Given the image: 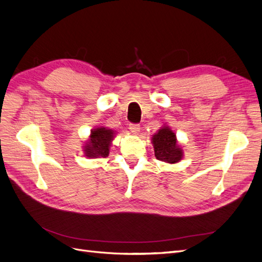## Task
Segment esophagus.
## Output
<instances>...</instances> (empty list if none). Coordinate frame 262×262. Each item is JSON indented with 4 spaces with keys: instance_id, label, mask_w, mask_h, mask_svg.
Wrapping results in <instances>:
<instances>
[{
    "instance_id": "1",
    "label": "esophagus",
    "mask_w": 262,
    "mask_h": 262,
    "mask_svg": "<svg viewBox=\"0 0 262 262\" xmlns=\"http://www.w3.org/2000/svg\"><path fill=\"white\" fill-rule=\"evenodd\" d=\"M129 129L131 131L132 134H134V136H137V134H139L140 132V125L139 124H134V123H131L129 125Z\"/></svg>"
}]
</instances>
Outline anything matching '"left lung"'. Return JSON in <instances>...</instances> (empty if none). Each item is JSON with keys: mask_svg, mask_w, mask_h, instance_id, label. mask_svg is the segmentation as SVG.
<instances>
[{"mask_svg": "<svg viewBox=\"0 0 262 262\" xmlns=\"http://www.w3.org/2000/svg\"><path fill=\"white\" fill-rule=\"evenodd\" d=\"M154 153L158 161L169 164H176L184 157V149L178 144L176 133L168 125L162 128L152 136Z\"/></svg>", "mask_w": 262, "mask_h": 262, "instance_id": "obj_1", "label": "left lung"}]
</instances>
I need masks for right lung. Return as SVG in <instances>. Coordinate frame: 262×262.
I'll return each instance as SVG.
<instances>
[{
    "mask_svg": "<svg viewBox=\"0 0 262 262\" xmlns=\"http://www.w3.org/2000/svg\"><path fill=\"white\" fill-rule=\"evenodd\" d=\"M117 132L106 126H97L91 131L90 138L83 145L84 156L87 158L107 157Z\"/></svg>",
    "mask_w": 262,
    "mask_h": 262,
    "instance_id": "add662e5",
    "label": "right lung"
}]
</instances>
